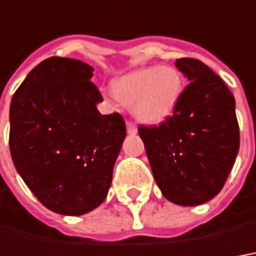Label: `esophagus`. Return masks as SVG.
Segmentation results:
<instances>
[{
    "instance_id": "obj_1",
    "label": "esophagus",
    "mask_w": 256,
    "mask_h": 256,
    "mask_svg": "<svg viewBox=\"0 0 256 256\" xmlns=\"http://www.w3.org/2000/svg\"><path fill=\"white\" fill-rule=\"evenodd\" d=\"M126 128H128V134H136L137 133V128H136L134 123H132L130 120L126 122Z\"/></svg>"
}]
</instances>
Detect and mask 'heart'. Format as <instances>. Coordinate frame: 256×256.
<instances>
[{
  "instance_id": "heart-1",
  "label": "heart",
  "mask_w": 256,
  "mask_h": 256,
  "mask_svg": "<svg viewBox=\"0 0 256 256\" xmlns=\"http://www.w3.org/2000/svg\"><path fill=\"white\" fill-rule=\"evenodd\" d=\"M185 90L182 72L172 66H148L116 78L112 91L118 100L130 106L137 120L157 124L178 108Z\"/></svg>"
}]
</instances>
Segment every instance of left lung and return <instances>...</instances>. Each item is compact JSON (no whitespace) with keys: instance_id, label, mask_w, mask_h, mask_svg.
Masks as SVG:
<instances>
[{"instance_id":"obj_1","label":"left lung","mask_w":256,"mask_h":256,"mask_svg":"<svg viewBox=\"0 0 256 256\" xmlns=\"http://www.w3.org/2000/svg\"><path fill=\"white\" fill-rule=\"evenodd\" d=\"M175 66L190 81L178 108L158 126H140L152 175L165 198L196 206L223 189L240 148L236 100L224 81L190 57Z\"/></svg>"}]
</instances>
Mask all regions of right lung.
Listing matches in <instances>:
<instances>
[{
  "label": "right lung",
  "instance_id": "add662e5",
  "mask_svg": "<svg viewBox=\"0 0 256 256\" xmlns=\"http://www.w3.org/2000/svg\"><path fill=\"white\" fill-rule=\"evenodd\" d=\"M91 66L66 57L38 64L14 94L10 151L18 174L48 210L81 216L105 200L126 137L120 114H100Z\"/></svg>",
  "mask_w": 256,
  "mask_h": 256
}]
</instances>
